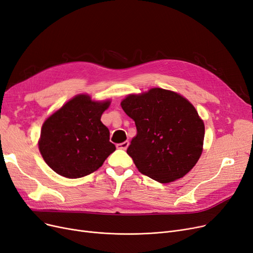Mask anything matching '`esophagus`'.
Here are the masks:
<instances>
[{"mask_svg": "<svg viewBox=\"0 0 253 253\" xmlns=\"http://www.w3.org/2000/svg\"><path fill=\"white\" fill-rule=\"evenodd\" d=\"M128 146H129V141H124V142H121V144H118L117 148L121 150H126Z\"/></svg>", "mask_w": 253, "mask_h": 253, "instance_id": "obj_1", "label": "esophagus"}]
</instances>
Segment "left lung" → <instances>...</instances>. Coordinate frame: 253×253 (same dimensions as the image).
<instances>
[{
	"instance_id": "obj_1",
	"label": "left lung",
	"mask_w": 253,
	"mask_h": 253,
	"mask_svg": "<svg viewBox=\"0 0 253 253\" xmlns=\"http://www.w3.org/2000/svg\"><path fill=\"white\" fill-rule=\"evenodd\" d=\"M121 106L136 126L127 154L142 174L169 183L195 166L203 152L205 125L187 99L154 87L127 96Z\"/></svg>"
}]
</instances>
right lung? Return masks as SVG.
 I'll use <instances>...</instances> for the list:
<instances>
[{"label": "right lung", "instance_id": "1", "mask_svg": "<svg viewBox=\"0 0 253 253\" xmlns=\"http://www.w3.org/2000/svg\"><path fill=\"white\" fill-rule=\"evenodd\" d=\"M109 103L78 95L45 121L39 150L53 171L69 179L84 177L99 169L116 150L108 128L100 121Z\"/></svg>", "mask_w": 253, "mask_h": 253}]
</instances>
